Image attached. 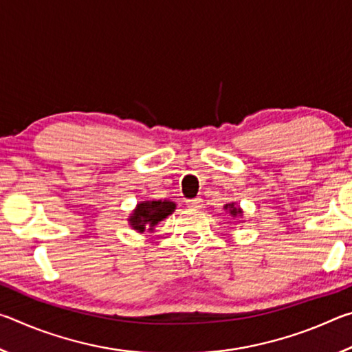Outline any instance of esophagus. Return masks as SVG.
I'll return each mask as SVG.
<instances>
[{"mask_svg": "<svg viewBox=\"0 0 352 352\" xmlns=\"http://www.w3.org/2000/svg\"><path fill=\"white\" fill-rule=\"evenodd\" d=\"M188 208H190V210H199V208L201 206V199H192V200H188L186 201Z\"/></svg>", "mask_w": 352, "mask_h": 352, "instance_id": "obj_1", "label": "esophagus"}]
</instances>
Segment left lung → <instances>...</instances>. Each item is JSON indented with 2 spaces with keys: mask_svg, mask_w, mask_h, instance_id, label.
Here are the masks:
<instances>
[{
  "mask_svg": "<svg viewBox=\"0 0 352 352\" xmlns=\"http://www.w3.org/2000/svg\"><path fill=\"white\" fill-rule=\"evenodd\" d=\"M223 210H225V212H228L230 214V217L231 219H239L242 214H243V211H242V208L236 204V201H231V204H226L225 206H223Z\"/></svg>",
  "mask_w": 352,
  "mask_h": 352,
  "instance_id": "obj_1",
  "label": "left lung"
}]
</instances>
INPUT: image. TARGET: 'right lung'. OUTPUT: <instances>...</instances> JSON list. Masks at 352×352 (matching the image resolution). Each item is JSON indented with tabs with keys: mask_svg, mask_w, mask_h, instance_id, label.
I'll return each instance as SVG.
<instances>
[{
	"mask_svg": "<svg viewBox=\"0 0 352 352\" xmlns=\"http://www.w3.org/2000/svg\"><path fill=\"white\" fill-rule=\"evenodd\" d=\"M175 201L170 200H144L135 206L127 219L132 230L144 233V230L153 231L158 222H162L175 211Z\"/></svg>",
	"mask_w": 352,
	"mask_h": 352,
	"instance_id": "right-lung-1",
	"label": "right lung"
}]
</instances>
